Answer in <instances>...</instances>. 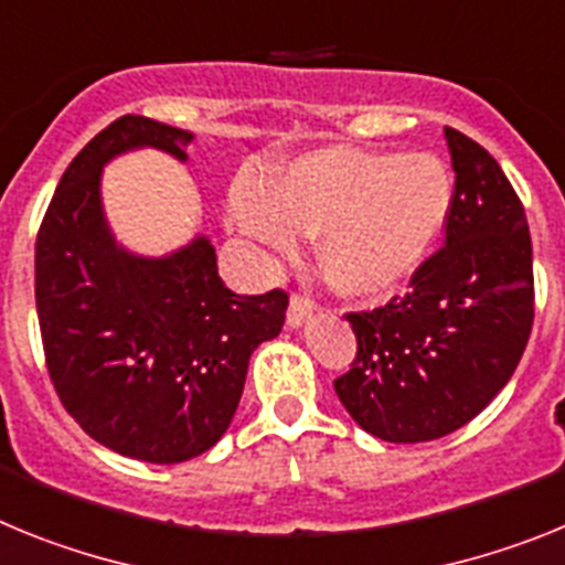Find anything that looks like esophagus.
<instances>
[{
	"instance_id": "esophagus-1",
	"label": "esophagus",
	"mask_w": 565,
	"mask_h": 565,
	"mask_svg": "<svg viewBox=\"0 0 565 565\" xmlns=\"http://www.w3.org/2000/svg\"><path fill=\"white\" fill-rule=\"evenodd\" d=\"M312 310H316V303L310 301V298L298 296V292H292V298H289V307H287V323L292 327V330H298L307 318L312 316Z\"/></svg>"
}]
</instances>
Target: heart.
I'll use <instances>...</instances> for the list:
<instances>
[{"label":"heart","instance_id":"1","mask_svg":"<svg viewBox=\"0 0 565 565\" xmlns=\"http://www.w3.org/2000/svg\"><path fill=\"white\" fill-rule=\"evenodd\" d=\"M449 201L452 181L431 153L327 147L281 167L267 190H242L235 218L278 255L318 233V264L332 287L381 298L424 264Z\"/></svg>","mask_w":565,"mask_h":565}]
</instances>
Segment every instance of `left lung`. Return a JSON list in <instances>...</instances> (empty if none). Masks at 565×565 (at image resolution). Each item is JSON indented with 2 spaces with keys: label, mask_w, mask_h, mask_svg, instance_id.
<instances>
[{
  "label": "left lung",
  "mask_w": 565,
  "mask_h": 565,
  "mask_svg": "<svg viewBox=\"0 0 565 565\" xmlns=\"http://www.w3.org/2000/svg\"><path fill=\"white\" fill-rule=\"evenodd\" d=\"M455 190L446 244L412 273L409 292L347 312L358 352L335 392L361 429L424 444L487 409L512 377L534 321L526 210L498 161L444 127Z\"/></svg>",
  "instance_id": "obj_1"
}]
</instances>
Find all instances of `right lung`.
<instances>
[{"label":"right lung","instance_id":"add662e5","mask_svg":"<svg viewBox=\"0 0 565 565\" xmlns=\"http://www.w3.org/2000/svg\"><path fill=\"white\" fill-rule=\"evenodd\" d=\"M188 130L121 116L71 161L36 235V312L58 401L93 440L147 463L207 452L242 401L249 355L289 296H235L199 235L164 258L113 242L102 167L136 147L188 159Z\"/></svg>","mask_w":565,"mask_h":565}]
</instances>
